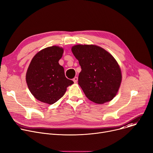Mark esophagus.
<instances>
[{"label": "esophagus", "mask_w": 153, "mask_h": 153, "mask_svg": "<svg viewBox=\"0 0 153 153\" xmlns=\"http://www.w3.org/2000/svg\"><path fill=\"white\" fill-rule=\"evenodd\" d=\"M73 81L74 83H77V81H78V77H75L74 79H73Z\"/></svg>", "instance_id": "esophagus-1"}]
</instances>
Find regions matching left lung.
<instances>
[{
	"mask_svg": "<svg viewBox=\"0 0 153 153\" xmlns=\"http://www.w3.org/2000/svg\"><path fill=\"white\" fill-rule=\"evenodd\" d=\"M71 50L81 66L78 84L85 96L103 104L117 95L122 82L120 68L108 51L95 45L78 44Z\"/></svg>",
	"mask_w": 153,
	"mask_h": 153,
	"instance_id": "obj_1",
	"label": "left lung"
}]
</instances>
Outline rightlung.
<instances>
[{"mask_svg": "<svg viewBox=\"0 0 153 153\" xmlns=\"http://www.w3.org/2000/svg\"><path fill=\"white\" fill-rule=\"evenodd\" d=\"M64 48L53 45L45 48L33 58L26 74V81L32 95L42 103L52 105L74 84L65 77L64 68L58 62Z\"/></svg>", "mask_w": 153, "mask_h": 153, "instance_id": "add662e5", "label": "right lung"}]
</instances>
